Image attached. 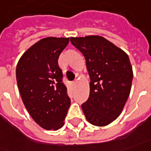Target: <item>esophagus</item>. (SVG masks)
Masks as SVG:
<instances>
[{
	"label": "esophagus",
	"instance_id": "1",
	"mask_svg": "<svg viewBox=\"0 0 151 151\" xmlns=\"http://www.w3.org/2000/svg\"><path fill=\"white\" fill-rule=\"evenodd\" d=\"M76 83H76V81H74V82H73V83H72V85H73V86H75Z\"/></svg>",
	"mask_w": 151,
	"mask_h": 151
}]
</instances>
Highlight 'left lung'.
<instances>
[{"instance_id":"8db88e82","label":"left lung","mask_w":151,"mask_h":151,"mask_svg":"<svg viewBox=\"0 0 151 151\" xmlns=\"http://www.w3.org/2000/svg\"><path fill=\"white\" fill-rule=\"evenodd\" d=\"M86 59L90 94L82 109L87 120L104 127L121 114L130 95L133 72L129 57L110 41L98 35L70 38Z\"/></svg>"}]
</instances>
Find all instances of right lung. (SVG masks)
Here are the masks:
<instances>
[{
  "mask_svg": "<svg viewBox=\"0 0 151 151\" xmlns=\"http://www.w3.org/2000/svg\"><path fill=\"white\" fill-rule=\"evenodd\" d=\"M68 42V38H45L21 56L16 67L17 85L24 106L34 121L47 130L61 128L70 106L58 63Z\"/></svg>",
  "mask_w": 151,
  "mask_h": 151,
  "instance_id": "right-lung-1",
  "label": "right lung"
}]
</instances>
